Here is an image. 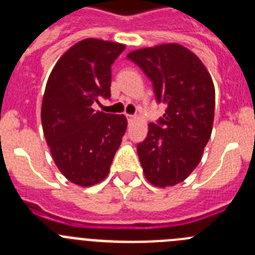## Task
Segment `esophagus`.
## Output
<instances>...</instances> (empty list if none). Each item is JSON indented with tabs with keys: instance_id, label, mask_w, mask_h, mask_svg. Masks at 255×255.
Wrapping results in <instances>:
<instances>
[{
	"instance_id": "esophagus-1",
	"label": "esophagus",
	"mask_w": 255,
	"mask_h": 255,
	"mask_svg": "<svg viewBox=\"0 0 255 255\" xmlns=\"http://www.w3.org/2000/svg\"><path fill=\"white\" fill-rule=\"evenodd\" d=\"M126 118H128V121H129V123H132V121L135 120L134 115H126Z\"/></svg>"
}]
</instances>
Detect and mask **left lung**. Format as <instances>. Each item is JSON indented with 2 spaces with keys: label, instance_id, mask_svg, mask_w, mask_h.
<instances>
[{
  "label": "left lung",
  "instance_id": "obj_1",
  "mask_svg": "<svg viewBox=\"0 0 255 255\" xmlns=\"http://www.w3.org/2000/svg\"><path fill=\"white\" fill-rule=\"evenodd\" d=\"M128 58L153 82L156 101L167 106L137 144L143 172L154 186H174L197 167L211 136L214 82L200 58L179 44L139 49Z\"/></svg>",
  "mask_w": 255,
  "mask_h": 255
}]
</instances>
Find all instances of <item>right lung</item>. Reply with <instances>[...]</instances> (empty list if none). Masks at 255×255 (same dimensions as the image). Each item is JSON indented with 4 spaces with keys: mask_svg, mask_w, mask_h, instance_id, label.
I'll list each match as a JSON object with an SVG mask.
<instances>
[{
    "mask_svg": "<svg viewBox=\"0 0 255 255\" xmlns=\"http://www.w3.org/2000/svg\"><path fill=\"white\" fill-rule=\"evenodd\" d=\"M124 44L85 39L60 57L46 82L41 104L44 136L58 169L72 183L104 181L128 128L124 115L95 111L111 96V65Z\"/></svg>",
    "mask_w": 255,
    "mask_h": 255,
    "instance_id": "right-lung-1",
    "label": "right lung"
}]
</instances>
